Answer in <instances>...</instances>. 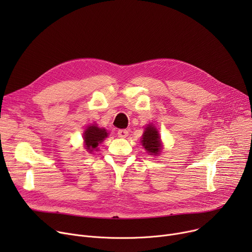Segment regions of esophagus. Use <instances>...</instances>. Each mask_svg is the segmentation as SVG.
I'll return each mask as SVG.
<instances>
[{"mask_svg":"<svg viewBox=\"0 0 252 252\" xmlns=\"http://www.w3.org/2000/svg\"><path fill=\"white\" fill-rule=\"evenodd\" d=\"M117 135L119 138H126L128 135V131L126 129H119L117 131Z\"/></svg>","mask_w":252,"mask_h":252,"instance_id":"34e87169","label":"esophagus"}]
</instances>
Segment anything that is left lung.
<instances>
[{"label": "left lung", "instance_id": "1", "mask_svg": "<svg viewBox=\"0 0 252 252\" xmlns=\"http://www.w3.org/2000/svg\"><path fill=\"white\" fill-rule=\"evenodd\" d=\"M141 143L145 150L150 155H159L162 150V144L159 133H158L157 128L152 125H148L145 127Z\"/></svg>", "mask_w": 252, "mask_h": 252}]
</instances>
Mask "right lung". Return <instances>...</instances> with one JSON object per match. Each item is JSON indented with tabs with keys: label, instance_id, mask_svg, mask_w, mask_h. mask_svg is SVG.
<instances>
[{
	"label": "right lung",
	"instance_id": "obj_1",
	"mask_svg": "<svg viewBox=\"0 0 252 252\" xmlns=\"http://www.w3.org/2000/svg\"><path fill=\"white\" fill-rule=\"evenodd\" d=\"M108 137L107 130L105 128L97 126V125L89 126L86 130L84 131V143H85V149L89 153L94 152L97 149L98 145L101 144L105 138Z\"/></svg>",
	"mask_w": 252,
	"mask_h": 252
}]
</instances>
